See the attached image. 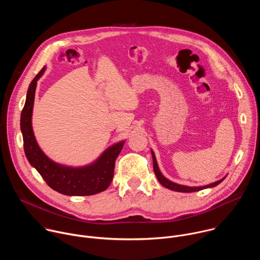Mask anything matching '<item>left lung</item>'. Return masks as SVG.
<instances>
[{"label":"left lung","mask_w":260,"mask_h":260,"mask_svg":"<svg viewBox=\"0 0 260 260\" xmlns=\"http://www.w3.org/2000/svg\"><path fill=\"white\" fill-rule=\"evenodd\" d=\"M151 154H152V158H153V168H154V172L156 175V178L158 180V182L165 188L169 189V190H172V191H176V192H182V193H191V192H197V191H200V190H204V189H208V188H213L217 185H219L224 179H221L215 183H212V184H209L207 186H201V187H188V186H183V185H179V184H176L174 182H171L169 180H167L165 177H163V175L161 174V171L159 170V167H158V164H157V161H156V157H155V154L153 151H151Z\"/></svg>","instance_id":"1"}]
</instances>
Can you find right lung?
Listing matches in <instances>:
<instances>
[{"mask_svg": "<svg viewBox=\"0 0 260 260\" xmlns=\"http://www.w3.org/2000/svg\"><path fill=\"white\" fill-rule=\"evenodd\" d=\"M45 70L46 67H43L30 82L21 112L20 128L25 156L47 185L60 194L67 196H90L103 192L112 182L115 160L122 150L124 141L112 145L95 162L85 166H65L51 160L38 145L31 125L37 82Z\"/></svg>", "mask_w": 260, "mask_h": 260, "instance_id": "right-lung-1", "label": "right lung"}]
</instances>
